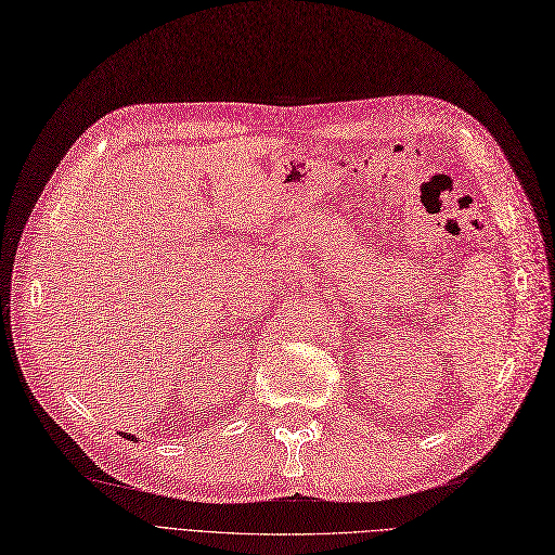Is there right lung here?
Returning <instances> with one entry per match:
<instances>
[{
	"instance_id": "obj_1",
	"label": "right lung",
	"mask_w": 555,
	"mask_h": 555,
	"mask_svg": "<svg viewBox=\"0 0 555 555\" xmlns=\"http://www.w3.org/2000/svg\"><path fill=\"white\" fill-rule=\"evenodd\" d=\"M124 438H128V441H138V438L135 436H130V434H126V431H119Z\"/></svg>"
}]
</instances>
